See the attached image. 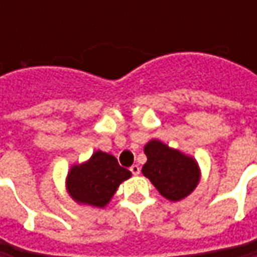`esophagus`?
<instances>
[{
  "label": "esophagus",
  "instance_id": "esophagus-1",
  "mask_svg": "<svg viewBox=\"0 0 257 257\" xmlns=\"http://www.w3.org/2000/svg\"><path fill=\"white\" fill-rule=\"evenodd\" d=\"M130 172L133 176H137V174H140V166H137V164H133L132 167H130Z\"/></svg>",
  "mask_w": 257,
  "mask_h": 257
}]
</instances>
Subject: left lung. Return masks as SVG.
<instances>
[{"instance_id":"8db88e82","label":"left lung","mask_w":257,"mask_h":257,"mask_svg":"<svg viewBox=\"0 0 257 257\" xmlns=\"http://www.w3.org/2000/svg\"><path fill=\"white\" fill-rule=\"evenodd\" d=\"M144 153L147 163L142 172L166 199L177 202L196 189L200 172L192 157L173 150L159 140L146 144Z\"/></svg>"}]
</instances>
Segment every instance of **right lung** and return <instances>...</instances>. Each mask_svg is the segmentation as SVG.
Segmentation results:
<instances>
[{"mask_svg": "<svg viewBox=\"0 0 257 257\" xmlns=\"http://www.w3.org/2000/svg\"><path fill=\"white\" fill-rule=\"evenodd\" d=\"M132 176L111 154L95 152L84 164L74 166L67 177V189L77 203L104 207L120 186Z\"/></svg>", "mask_w": 257, "mask_h": 257, "instance_id": "right-lung-1", "label": "right lung"}]
</instances>
